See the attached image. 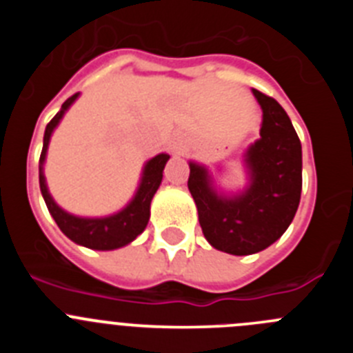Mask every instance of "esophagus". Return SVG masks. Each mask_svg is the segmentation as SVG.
<instances>
[{
	"instance_id": "obj_1",
	"label": "esophagus",
	"mask_w": 353,
	"mask_h": 353,
	"mask_svg": "<svg viewBox=\"0 0 353 353\" xmlns=\"http://www.w3.org/2000/svg\"><path fill=\"white\" fill-rule=\"evenodd\" d=\"M171 150H173L174 154H179V155H182V154H183V146H182V143H180L179 139H176V138L171 139Z\"/></svg>"
}]
</instances>
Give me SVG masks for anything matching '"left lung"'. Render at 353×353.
Masks as SVG:
<instances>
[{"label":"left lung","instance_id":"1","mask_svg":"<svg viewBox=\"0 0 353 353\" xmlns=\"http://www.w3.org/2000/svg\"><path fill=\"white\" fill-rule=\"evenodd\" d=\"M261 108L260 138L244 152L245 183L224 191L205 164L189 161L187 187L205 239L217 251L245 256L269 245L292 224L302 191V146L285 109L252 90ZM223 173V168H217Z\"/></svg>","mask_w":353,"mask_h":353}]
</instances>
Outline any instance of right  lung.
<instances>
[{
	"mask_svg": "<svg viewBox=\"0 0 353 353\" xmlns=\"http://www.w3.org/2000/svg\"><path fill=\"white\" fill-rule=\"evenodd\" d=\"M77 97H79V93L67 99L60 111L56 113V117L46 127L42 154H40L39 162L40 192H42L43 201L48 205L52 219L56 221L58 228L72 242L88 249H95V251H113V249H120L123 245L130 244L132 240H136V236L145 232L150 219V203H152V198H154L159 185H161L162 171H164L166 162L170 161V155L159 154L145 162L138 189L134 192L132 199L121 210L114 212L111 215H104V217H81V215H74L70 212L63 210L49 192L46 174H43V166H46V157H48V148L52 132H54L56 127L60 125L61 118L65 117L68 108L77 101Z\"/></svg>",
	"mask_w": 353,
	"mask_h": 353,
	"instance_id": "right-lung-1",
	"label": "right lung"
}]
</instances>
